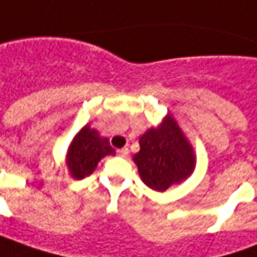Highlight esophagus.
I'll return each instance as SVG.
<instances>
[{"instance_id":"esophagus-1","label":"esophagus","mask_w":257,"mask_h":257,"mask_svg":"<svg viewBox=\"0 0 257 257\" xmlns=\"http://www.w3.org/2000/svg\"><path fill=\"white\" fill-rule=\"evenodd\" d=\"M117 155L119 156H121V158H125L127 155H128V148H121L117 151Z\"/></svg>"}]
</instances>
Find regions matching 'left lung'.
Segmentation results:
<instances>
[{"label": "left lung", "instance_id": "obj_1", "mask_svg": "<svg viewBox=\"0 0 257 257\" xmlns=\"http://www.w3.org/2000/svg\"><path fill=\"white\" fill-rule=\"evenodd\" d=\"M133 161L144 184L159 192L184 181L195 169L192 145L172 114L140 137V152L133 156Z\"/></svg>", "mask_w": 257, "mask_h": 257}]
</instances>
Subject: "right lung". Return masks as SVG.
<instances>
[{
  "label": "right lung",
  "mask_w": 257,
  "mask_h": 257,
  "mask_svg": "<svg viewBox=\"0 0 257 257\" xmlns=\"http://www.w3.org/2000/svg\"><path fill=\"white\" fill-rule=\"evenodd\" d=\"M106 155H114L108 138H102L95 128L84 125L69 147L66 165L70 176L76 180L90 176L95 170L98 162Z\"/></svg>",
  "instance_id": "add662e5"
}]
</instances>
